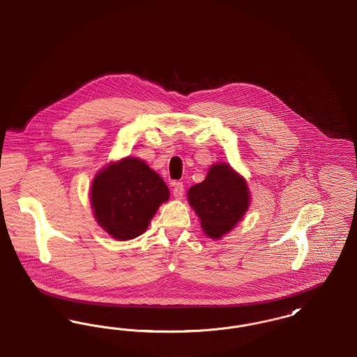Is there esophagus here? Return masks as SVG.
Listing matches in <instances>:
<instances>
[{
  "label": "esophagus",
  "mask_w": 357,
  "mask_h": 357,
  "mask_svg": "<svg viewBox=\"0 0 357 357\" xmlns=\"http://www.w3.org/2000/svg\"><path fill=\"white\" fill-rule=\"evenodd\" d=\"M173 196L177 199V200H181L183 196H184V185L183 183H173Z\"/></svg>",
  "instance_id": "obj_1"
}]
</instances>
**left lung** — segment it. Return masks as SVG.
Here are the masks:
<instances>
[{
	"label": "left lung",
	"mask_w": 357,
	"mask_h": 357,
	"mask_svg": "<svg viewBox=\"0 0 357 357\" xmlns=\"http://www.w3.org/2000/svg\"><path fill=\"white\" fill-rule=\"evenodd\" d=\"M188 202L200 218L202 231L218 240L243 220L250 204L247 180L228 162L213 164L205 180L190 186Z\"/></svg>",
	"instance_id": "8db88e82"
}]
</instances>
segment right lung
Listing matches in <instances>:
<instances>
[{"mask_svg":"<svg viewBox=\"0 0 357 357\" xmlns=\"http://www.w3.org/2000/svg\"><path fill=\"white\" fill-rule=\"evenodd\" d=\"M169 189L161 176L137 157L110 162L96 173L91 186V205L97 224L119 241L139 237Z\"/></svg>","mask_w":357,"mask_h":357,"instance_id":"add662e5","label":"right lung"}]
</instances>
